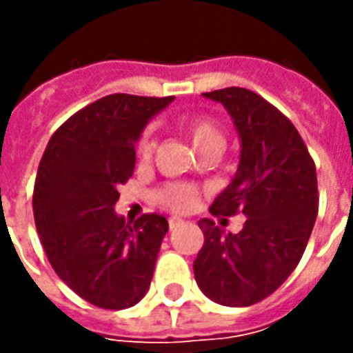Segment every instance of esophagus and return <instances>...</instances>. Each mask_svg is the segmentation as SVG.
I'll return each instance as SVG.
<instances>
[{"instance_id": "obj_1", "label": "esophagus", "mask_w": 353, "mask_h": 353, "mask_svg": "<svg viewBox=\"0 0 353 353\" xmlns=\"http://www.w3.org/2000/svg\"><path fill=\"white\" fill-rule=\"evenodd\" d=\"M183 225V219H179V217H170L168 219V227L172 230L177 229V227H181Z\"/></svg>"}]
</instances>
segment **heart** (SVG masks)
Returning <instances> with one entry per match:
<instances>
[{"instance_id":"1","label":"heart","mask_w":353,"mask_h":353,"mask_svg":"<svg viewBox=\"0 0 353 353\" xmlns=\"http://www.w3.org/2000/svg\"><path fill=\"white\" fill-rule=\"evenodd\" d=\"M179 128L183 130L187 138L191 139L192 145L199 149L200 153L217 149L221 151L225 143V132L219 121H215L212 115L196 113V115L183 117L179 121ZM154 139L153 134L145 130L136 141V157L141 164H147L153 159ZM200 199V187L192 183H166L154 192L157 204L170 212H189Z\"/></svg>"}]
</instances>
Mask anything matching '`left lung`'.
I'll return each instance as SVG.
<instances>
[{
    "instance_id": "left-lung-1",
    "label": "left lung",
    "mask_w": 353,
    "mask_h": 353,
    "mask_svg": "<svg viewBox=\"0 0 353 353\" xmlns=\"http://www.w3.org/2000/svg\"><path fill=\"white\" fill-rule=\"evenodd\" d=\"M204 96L227 108L242 139L236 177L210 214H242L245 223L225 234L212 219L199 221L194 278L214 303L252 306L288 280L306 250L319 206L316 164L293 123L259 94L229 87Z\"/></svg>"
}]
</instances>
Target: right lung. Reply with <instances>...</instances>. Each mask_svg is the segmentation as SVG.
<instances>
[{
    "label": "right lung",
    "mask_w": 353,
    "mask_h": 353,
    "mask_svg": "<svg viewBox=\"0 0 353 353\" xmlns=\"http://www.w3.org/2000/svg\"><path fill=\"white\" fill-rule=\"evenodd\" d=\"M174 96L109 94L73 113L52 136L34 185V219L58 278L87 303L130 308L145 295L168 221L115 214L119 185L134 174L145 123Z\"/></svg>",
    "instance_id": "1"
}]
</instances>
